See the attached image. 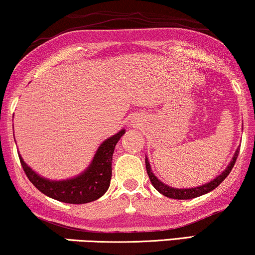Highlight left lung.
I'll use <instances>...</instances> for the list:
<instances>
[{
	"label": "left lung",
	"instance_id": "obj_1",
	"mask_svg": "<svg viewBox=\"0 0 255 255\" xmlns=\"http://www.w3.org/2000/svg\"><path fill=\"white\" fill-rule=\"evenodd\" d=\"M239 151H240V148L236 149L234 156H233V160L230 161V163L228 164V167H227V168L224 169L223 172L217 176V178H215L212 181L208 182V184H205V185H202V186H198V187L174 188V187L168 186V185H164L163 182H161L156 178V176L152 174L151 168H150V163H149L148 157L145 156L146 173H148L149 179H150L152 186L156 188V190L161 194H163V196L168 197V198H173V199H192V198H196V197L203 196V194H205V193H209L212 190H215V188H216L218 185H220L221 182H222L224 179H226L227 176L229 175V173L232 172L233 167H234V164L236 162V158H238Z\"/></svg>",
	"mask_w": 255,
	"mask_h": 255
}]
</instances>
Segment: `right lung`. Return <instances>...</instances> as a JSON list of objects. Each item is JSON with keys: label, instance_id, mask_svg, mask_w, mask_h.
<instances>
[{"label": "right lung", "instance_id": "obj_1", "mask_svg": "<svg viewBox=\"0 0 255 255\" xmlns=\"http://www.w3.org/2000/svg\"><path fill=\"white\" fill-rule=\"evenodd\" d=\"M124 133L125 130H121L103 142L88 168L79 176L69 180L53 181L41 178L32 170L31 167L27 166L22 157L19 156L21 166L28 180L45 196L69 204H85L93 202L104 196L109 190L112 176L113 152L116 144Z\"/></svg>", "mask_w": 255, "mask_h": 255}]
</instances>
